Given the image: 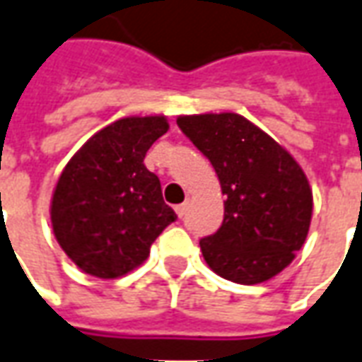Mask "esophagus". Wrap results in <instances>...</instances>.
<instances>
[{
	"label": "esophagus",
	"instance_id": "obj_1",
	"mask_svg": "<svg viewBox=\"0 0 362 362\" xmlns=\"http://www.w3.org/2000/svg\"><path fill=\"white\" fill-rule=\"evenodd\" d=\"M174 209H176V216H178L182 219V217L186 216V209H188V204H180V206H176V207H174Z\"/></svg>",
	"mask_w": 362,
	"mask_h": 362
}]
</instances>
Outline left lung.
Masks as SVG:
<instances>
[{
	"instance_id": "obj_1",
	"label": "left lung",
	"mask_w": 362,
	"mask_h": 362,
	"mask_svg": "<svg viewBox=\"0 0 362 362\" xmlns=\"http://www.w3.org/2000/svg\"><path fill=\"white\" fill-rule=\"evenodd\" d=\"M176 123L209 158L225 194L223 223L199 241L207 267L247 286L276 276L310 231L313 198L302 166L239 113L180 115Z\"/></svg>"
}]
</instances>
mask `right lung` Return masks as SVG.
<instances>
[{
	"label": "right lung",
	"instance_id": "obj_1",
	"mask_svg": "<svg viewBox=\"0 0 362 362\" xmlns=\"http://www.w3.org/2000/svg\"><path fill=\"white\" fill-rule=\"evenodd\" d=\"M168 131L164 115L123 117L86 141L57 182L50 221L78 269L119 278L143 264L176 214L163 199L145 155Z\"/></svg>",
	"mask_w": 362,
	"mask_h": 362
}]
</instances>
